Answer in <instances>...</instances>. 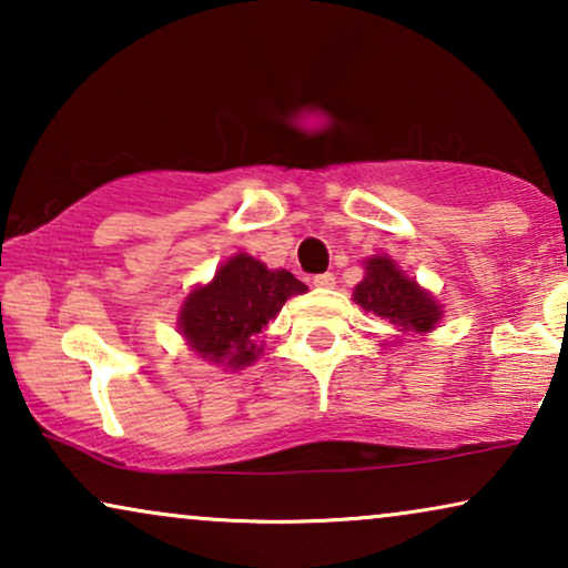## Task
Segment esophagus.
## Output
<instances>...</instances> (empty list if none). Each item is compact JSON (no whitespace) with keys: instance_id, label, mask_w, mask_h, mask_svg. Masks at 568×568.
I'll use <instances>...</instances> for the list:
<instances>
[{"instance_id":"34e87169","label":"esophagus","mask_w":568,"mask_h":568,"mask_svg":"<svg viewBox=\"0 0 568 568\" xmlns=\"http://www.w3.org/2000/svg\"><path fill=\"white\" fill-rule=\"evenodd\" d=\"M313 284L321 286V290H331V286H336V276H333L331 271H325V274L313 276Z\"/></svg>"}]
</instances>
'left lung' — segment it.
<instances>
[{"mask_svg":"<svg viewBox=\"0 0 568 568\" xmlns=\"http://www.w3.org/2000/svg\"><path fill=\"white\" fill-rule=\"evenodd\" d=\"M356 305L367 313L400 325L403 331L426 333L437 325L442 310L432 294L398 271V266L385 255L367 261V276L354 290Z\"/></svg>","mask_w":568,"mask_h":568,"instance_id":"left-lung-1","label":"left lung"}]
</instances>
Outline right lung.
Wrapping results in <instances>:
<instances>
[{"mask_svg":"<svg viewBox=\"0 0 568 568\" xmlns=\"http://www.w3.org/2000/svg\"><path fill=\"white\" fill-rule=\"evenodd\" d=\"M302 292L307 286L290 271H268L253 255L237 253L216 271L212 284L185 297L181 333L204 359L232 369L247 367L263 352L253 336L266 328L286 300Z\"/></svg>","mask_w":568,"mask_h":568,"instance_id":"right-lung-1","label":"right lung"}]
</instances>
